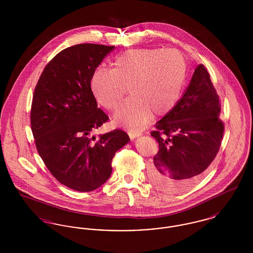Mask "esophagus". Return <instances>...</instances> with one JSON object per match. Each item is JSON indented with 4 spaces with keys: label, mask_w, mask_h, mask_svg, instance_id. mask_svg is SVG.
Returning <instances> with one entry per match:
<instances>
[{
    "label": "esophagus",
    "mask_w": 253,
    "mask_h": 253,
    "mask_svg": "<svg viewBox=\"0 0 253 253\" xmlns=\"http://www.w3.org/2000/svg\"><path fill=\"white\" fill-rule=\"evenodd\" d=\"M129 135H130V138L131 139H134L135 137H138L141 135V133L139 132H133V131H129Z\"/></svg>",
    "instance_id": "34e87169"
}]
</instances>
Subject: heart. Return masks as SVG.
I'll use <instances>...</instances> for the list:
<instances>
[{
  "label": "heart",
  "instance_id": "heart-1",
  "mask_svg": "<svg viewBox=\"0 0 253 253\" xmlns=\"http://www.w3.org/2000/svg\"><path fill=\"white\" fill-rule=\"evenodd\" d=\"M112 71L96 69L90 80L97 101L114 111L119 107L126 88L131 94L115 119L133 131H140L152 113L162 116L172 108L179 96L186 63L176 50L140 48L117 56Z\"/></svg>",
  "mask_w": 253,
  "mask_h": 253
}]
</instances>
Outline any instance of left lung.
Returning a JSON list of instances; mask_svg holds the SVG:
<instances>
[{
	"label": "left lung",
	"instance_id": "1",
	"mask_svg": "<svg viewBox=\"0 0 253 253\" xmlns=\"http://www.w3.org/2000/svg\"><path fill=\"white\" fill-rule=\"evenodd\" d=\"M220 112L219 96L210 74L199 64L180 100L157 122V131L151 132L159 150L149 177L159 190L181 193L204 175L223 137Z\"/></svg>",
	"mask_w": 253,
	"mask_h": 253
}]
</instances>
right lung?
<instances>
[{
	"label": "right lung",
	"mask_w": 253,
	"mask_h": 253,
	"mask_svg": "<svg viewBox=\"0 0 253 253\" xmlns=\"http://www.w3.org/2000/svg\"><path fill=\"white\" fill-rule=\"evenodd\" d=\"M114 47L81 43L60 51L34 91L30 118L38 153L57 180L78 192L108 180L113 157L130 141L119 129L91 136L108 117L97 108L90 80Z\"/></svg>",
	"instance_id": "right-lung-1"
}]
</instances>
